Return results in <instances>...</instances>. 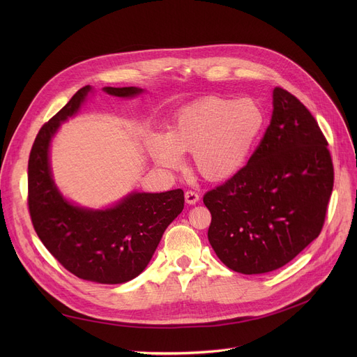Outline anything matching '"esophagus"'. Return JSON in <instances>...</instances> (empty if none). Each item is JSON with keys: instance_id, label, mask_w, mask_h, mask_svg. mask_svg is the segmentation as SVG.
Here are the masks:
<instances>
[{"instance_id": "esophagus-1", "label": "esophagus", "mask_w": 357, "mask_h": 357, "mask_svg": "<svg viewBox=\"0 0 357 357\" xmlns=\"http://www.w3.org/2000/svg\"><path fill=\"white\" fill-rule=\"evenodd\" d=\"M185 201L188 202V204H191V205H194V204H197L199 201V195L195 191H186L185 192Z\"/></svg>"}]
</instances>
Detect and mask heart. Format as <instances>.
I'll list each match as a JSON object with an SVG mask.
<instances>
[{"label":"heart","instance_id":"obj_1","mask_svg":"<svg viewBox=\"0 0 357 357\" xmlns=\"http://www.w3.org/2000/svg\"><path fill=\"white\" fill-rule=\"evenodd\" d=\"M264 126L265 112L252 98L204 97L179 109L167 136L150 135L147 150L167 169H181L182 155H194L197 172L221 182L246 165Z\"/></svg>","mask_w":357,"mask_h":357}]
</instances>
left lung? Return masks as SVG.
Returning a JSON list of instances; mask_svg holds the SVG:
<instances>
[{"label": "left lung", "mask_w": 357, "mask_h": 357, "mask_svg": "<svg viewBox=\"0 0 357 357\" xmlns=\"http://www.w3.org/2000/svg\"><path fill=\"white\" fill-rule=\"evenodd\" d=\"M327 140L308 108L273 89V112L246 166L204 195L208 240L234 272L282 268L318 237L334 183Z\"/></svg>", "instance_id": "1"}]
</instances>
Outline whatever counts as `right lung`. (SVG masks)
Segmentation results:
<instances>
[{
    "label": "right lung",
    "instance_id": "right-lung-1",
    "mask_svg": "<svg viewBox=\"0 0 357 357\" xmlns=\"http://www.w3.org/2000/svg\"><path fill=\"white\" fill-rule=\"evenodd\" d=\"M89 91V85L81 88L37 133L29 158L27 204L37 236L66 271L92 282L123 284L144 271L166 227L183 210L185 198L182 190L133 192L111 208L88 210L62 197L50 172V140L62 121L77 114ZM104 91L128 98L143 89Z\"/></svg>",
    "mask_w": 357,
    "mask_h": 357
}]
</instances>
